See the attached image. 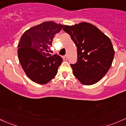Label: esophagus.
Listing matches in <instances>:
<instances>
[{"label": "esophagus", "mask_w": 126, "mask_h": 126, "mask_svg": "<svg viewBox=\"0 0 126 126\" xmlns=\"http://www.w3.org/2000/svg\"><path fill=\"white\" fill-rule=\"evenodd\" d=\"M63 60H64L66 61L67 60H68V55H65L64 56H63Z\"/></svg>", "instance_id": "obj_1"}]
</instances>
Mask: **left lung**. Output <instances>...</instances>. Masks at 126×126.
<instances>
[{
	"label": "left lung",
	"mask_w": 126,
	"mask_h": 126,
	"mask_svg": "<svg viewBox=\"0 0 126 126\" xmlns=\"http://www.w3.org/2000/svg\"><path fill=\"white\" fill-rule=\"evenodd\" d=\"M63 30L69 34L77 48V61L71 64L74 76L85 85L97 83L105 76L115 55L110 39L96 26L81 22Z\"/></svg>",
	"instance_id": "8db88e82"
}]
</instances>
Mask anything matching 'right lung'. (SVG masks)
I'll return each instance as SVG.
<instances>
[{
	"label": "right lung",
	"instance_id": "add662e5",
	"mask_svg": "<svg viewBox=\"0 0 126 126\" xmlns=\"http://www.w3.org/2000/svg\"><path fill=\"white\" fill-rule=\"evenodd\" d=\"M64 26L48 21L33 27L22 34L17 46V55L24 72L33 82L46 84L57 74L63 59L57 54L48 53V49L55 34Z\"/></svg>",
	"mask_w": 126,
	"mask_h": 126
}]
</instances>
